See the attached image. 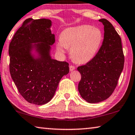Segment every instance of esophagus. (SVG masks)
<instances>
[{
    "instance_id": "esophagus-1",
    "label": "esophagus",
    "mask_w": 135,
    "mask_h": 135,
    "mask_svg": "<svg viewBox=\"0 0 135 135\" xmlns=\"http://www.w3.org/2000/svg\"><path fill=\"white\" fill-rule=\"evenodd\" d=\"M70 71H73V70L75 69V67H74V65H70Z\"/></svg>"
}]
</instances>
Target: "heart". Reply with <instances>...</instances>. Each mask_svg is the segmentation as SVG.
<instances>
[{"instance_id":"obj_1","label":"heart","mask_w":135,"mask_h":135,"mask_svg":"<svg viewBox=\"0 0 135 135\" xmlns=\"http://www.w3.org/2000/svg\"><path fill=\"white\" fill-rule=\"evenodd\" d=\"M103 41L102 31L89 25H81L64 30L60 35L56 48L64 54L70 48V56L79 63H86L93 58Z\"/></svg>"}]
</instances>
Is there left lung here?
Instances as JSON below:
<instances>
[{"label":"left lung","instance_id":"8db88e82","mask_svg":"<svg viewBox=\"0 0 135 135\" xmlns=\"http://www.w3.org/2000/svg\"><path fill=\"white\" fill-rule=\"evenodd\" d=\"M104 39L95 56L85 65L79 66L81 74L78 90L83 99L90 103L106 100L112 95L123 70L124 56L121 39L112 25L105 18Z\"/></svg>","mask_w":135,"mask_h":135}]
</instances>
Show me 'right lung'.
<instances>
[{
	"instance_id": "right-lung-1",
	"label": "right lung",
	"mask_w": 135,
	"mask_h": 135,
	"mask_svg": "<svg viewBox=\"0 0 135 135\" xmlns=\"http://www.w3.org/2000/svg\"><path fill=\"white\" fill-rule=\"evenodd\" d=\"M51 26L49 19L27 18L9 46L11 76L21 95L37 105L50 101L61 78L69 73L68 62L51 58L50 46L55 42ZM33 50L37 58L31 53Z\"/></svg>"
}]
</instances>
